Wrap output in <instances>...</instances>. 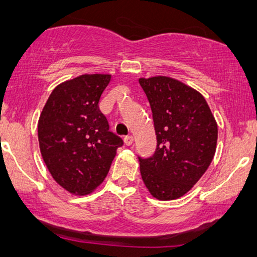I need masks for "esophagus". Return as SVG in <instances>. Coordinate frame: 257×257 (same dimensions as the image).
I'll list each match as a JSON object with an SVG mask.
<instances>
[{
	"instance_id": "1",
	"label": "esophagus",
	"mask_w": 257,
	"mask_h": 257,
	"mask_svg": "<svg viewBox=\"0 0 257 257\" xmlns=\"http://www.w3.org/2000/svg\"><path fill=\"white\" fill-rule=\"evenodd\" d=\"M124 143H125L126 146H131L132 144H133V137H132V136L125 137V138H124Z\"/></svg>"
}]
</instances>
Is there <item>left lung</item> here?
<instances>
[{"label": "left lung", "instance_id": "obj_1", "mask_svg": "<svg viewBox=\"0 0 257 257\" xmlns=\"http://www.w3.org/2000/svg\"><path fill=\"white\" fill-rule=\"evenodd\" d=\"M150 101L156 153L140 161V174L158 200L184 196L205 174L216 151L217 124L199 91L167 76L139 78Z\"/></svg>", "mask_w": 257, "mask_h": 257}]
</instances>
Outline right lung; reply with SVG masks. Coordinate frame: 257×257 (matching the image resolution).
<instances>
[{
  "instance_id": "right-lung-1",
  "label": "right lung",
  "mask_w": 257,
  "mask_h": 257,
  "mask_svg": "<svg viewBox=\"0 0 257 257\" xmlns=\"http://www.w3.org/2000/svg\"><path fill=\"white\" fill-rule=\"evenodd\" d=\"M111 78L108 73H85L61 83L38 119L42 158L55 181L71 194L92 193L122 146L99 110Z\"/></svg>"
}]
</instances>
